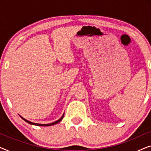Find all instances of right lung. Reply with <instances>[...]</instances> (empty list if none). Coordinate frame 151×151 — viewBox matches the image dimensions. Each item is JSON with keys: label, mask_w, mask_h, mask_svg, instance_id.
<instances>
[{"label": "right lung", "mask_w": 151, "mask_h": 151, "mask_svg": "<svg viewBox=\"0 0 151 151\" xmlns=\"http://www.w3.org/2000/svg\"><path fill=\"white\" fill-rule=\"evenodd\" d=\"M64 115L65 114H63V116H62L58 120H57V121H55V122H53V123H51V124H36V123H33V122H29V121H28V120H27V119H24L23 117H22L21 116V118L22 119H23L24 121L26 122H27V123H29V124H32V125H36V126H42V127H48V126H52V125H54V124H58V122H60L62 119H63V117H64Z\"/></svg>", "instance_id": "right-lung-1"}]
</instances>
